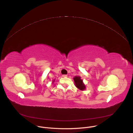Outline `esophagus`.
Instances as JSON below:
<instances>
[{
  "label": "esophagus",
  "instance_id": "obj_1",
  "mask_svg": "<svg viewBox=\"0 0 133 133\" xmlns=\"http://www.w3.org/2000/svg\"><path fill=\"white\" fill-rule=\"evenodd\" d=\"M62 77H67V75H62Z\"/></svg>",
  "mask_w": 133,
  "mask_h": 133
}]
</instances>
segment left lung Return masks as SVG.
<instances>
[{"label": "left lung", "instance_id": "left-lung-1", "mask_svg": "<svg viewBox=\"0 0 133 133\" xmlns=\"http://www.w3.org/2000/svg\"><path fill=\"white\" fill-rule=\"evenodd\" d=\"M74 81L75 82V86L77 88L81 91H84L86 89V86L83 83V79H81V77L79 76H75L73 78Z\"/></svg>", "mask_w": 133, "mask_h": 133}]
</instances>
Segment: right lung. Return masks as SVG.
<instances>
[{
	"mask_svg": "<svg viewBox=\"0 0 133 133\" xmlns=\"http://www.w3.org/2000/svg\"><path fill=\"white\" fill-rule=\"evenodd\" d=\"M55 79H54V80H53V81H52V84H53V83H54V82H55Z\"/></svg>",
	"mask_w": 133,
	"mask_h": 133,
	"instance_id": "1",
	"label": "right lung"
}]
</instances>
